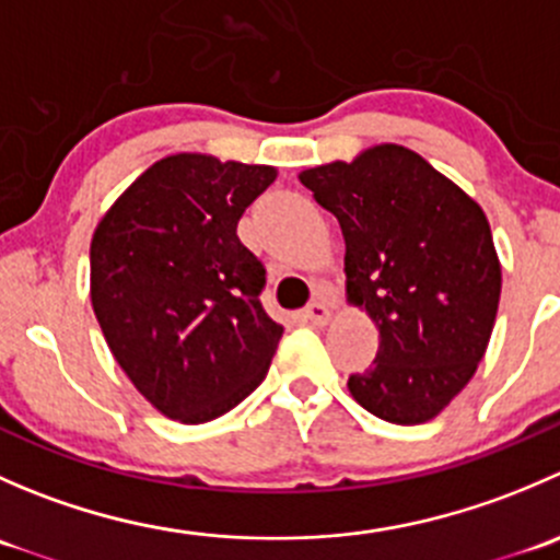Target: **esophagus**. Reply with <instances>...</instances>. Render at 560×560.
Segmentation results:
<instances>
[{
  "mask_svg": "<svg viewBox=\"0 0 560 560\" xmlns=\"http://www.w3.org/2000/svg\"><path fill=\"white\" fill-rule=\"evenodd\" d=\"M303 319L314 322V325H325V322L330 319V306H327L325 301H314L312 306L303 308Z\"/></svg>",
  "mask_w": 560,
  "mask_h": 560,
  "instance_id": "34e87169",
  "label": "esophagus"
}]
</instances>
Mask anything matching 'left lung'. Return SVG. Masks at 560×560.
Masks as SVG:
<instances>
[{
  "instance_id": "1",
  "label": "left lung",
  "mask_w": 560,
  "mask_h": 560,
  "mask_svg": "<svg viewBox=\"0 0 560 560\" xmlns=\"http://www.w3.org/2000/svg\"><path fill=\"white\" fill-rule=\"evenodd\" d=\"M341 224L349 301L380 327V352L349 393L395 425L436 417L488 349L501 265L482 208L404 145L301 173Z\"/></svg>"
}]
</instances>
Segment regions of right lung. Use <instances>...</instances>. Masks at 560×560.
<instances>
[{"instance_id": "1", "label": "right lung", "mask_w": 560, "mask_h": 560, "mask_svg": "<svg viewBox=\"0 0 560 560\" xmlns=\"http://www.w3.org/2000/svg\"><path fill=\"white\" fill-rule=\"evenodd\" d=\"M265 165L175 154L140 175L92 238V306L113 358L173 420L208 422L265 380L284 327L265 314V265L238 219Z\"/></svg>"}]
</instances>
